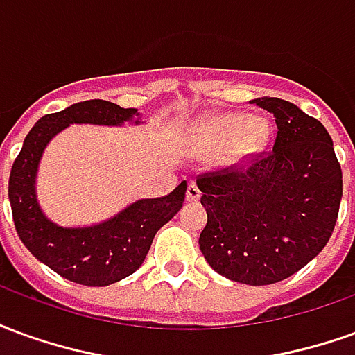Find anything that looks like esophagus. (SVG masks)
Returning <instances> with one entry per match:
<instances>
[{"instance_id":"esophagus-1","label":"esophagus","mask_w":355,"mask_h":355,"mask_svg":"<svg viewBox=\"0 0 355 355\" xmlns=\"http://www.w3.org/2000/svg\"><path fill=\"white\" fill-rule=\"evenodd\" d=\"M201 198V192H200V188H198V184L196 182H190L188 184V190H186V200L188 201H198Z\"/></svg>"}]
</instances>
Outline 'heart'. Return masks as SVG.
<instances>
[{"instance_id":"obj_1","label":"heart","mask_w":355,"mask_h":355,"mask_svg":"<svg viewBox=\"0 0 355 355\" xmlns=\"http://www.w3.org/2000/svg\"><path fill=\"white\" fill-rule=\"evenodd\" d=\"M268 137L270 125L264 117L226 114L205 125L198 152L205 157L224 154L228 163H239L261 152Z\"/></svg>"}]
</instances>
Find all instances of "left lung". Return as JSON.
<instances>
[{
    "label": "left lung",
    "mask_w": 355,
    "mask_h": 355,
    "mask_svg": "<svg viewBox=\"0 0 355 355\" xmlns=\"http://www.w3.org/2000/svg\"><path fill=\"white\" fill-rule=\"evenodd\" d=\"M253 102L274 114V146L198 175L207 211L200 249L216 274L270 285L327 245L338 218L343 169L321 121L282 98Z\"/></svg>",
    "instance_id": "8db88e82"
}]
</instances>
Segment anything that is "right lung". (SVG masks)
Listing matches in <instances>:
<instances>
[{"label":"right lung","mask_w":355,"mask_h":355,"mask_svg":"<svg viewBox=\"0 0 355 355\" xmlns=\"http://www.w3.org/2000/svg\"><path fill=\"white\" fill-rule=\"evenodd\" d=\"M137 110L108 101H85L43 116L28 132L9 177V201L20 241L37 261L66 279L106 287L137 272L155 232L182 207L186 182L167 196L140 200L106 223L89 228H60L45 218L35 201V171L47 142L70 123L119 125Z\"/></svg>","instance_id":"right-lung-1"}]
</instances>
